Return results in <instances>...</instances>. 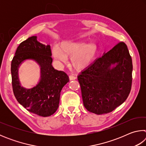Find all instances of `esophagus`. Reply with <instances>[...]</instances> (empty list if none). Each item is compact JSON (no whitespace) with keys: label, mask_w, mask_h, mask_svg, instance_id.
<instances>
[{"label":"esophagus","mask_w":146,"mask_h":146,"mask_svg":"<svg viewBox=\"0 0 146 146\" xmlns=\"http://www.w3.org/2000/svg\"><path fill=\"white\" fill-rule=\"evenodd\" d=\"M76 78V77L75 75H70V80H75Z\"/></svg>","instance_id":"1"}]
</instances>
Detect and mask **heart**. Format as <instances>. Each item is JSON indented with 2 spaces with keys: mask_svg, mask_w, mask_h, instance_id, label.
Segmentation results:
<instances>
[{
  "mask_svg": "<svg viewBox=\"0 0 146 146\" xmlns=\"http://www.w3.org/2000/svg\"><path fill=\"white\" fill-rule=\"evenodd\" d=\"M97 52V46L95 43L86 44L82 40H65L52 49L53 57L61 62H66L67 56H71L73 67L84 68L93 60Z\"/></svg>",
  "mask_w": 146,
  "mask_h": 146,
  "instance_id": "heart-1",
  "label": "heart"
}]
</instances>
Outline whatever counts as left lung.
<instances>
[{
	"instance_id": "1",
	"label": "left lung",
	"mask_w": 146,
	"mask_h": 146,
	"mask_svg": "<svg viewBox=\"0 0 146 146\" xmlns=\"http://www.w3.org/2000/svg\"><path fill=\"white\" fill-rule=\"evenodd\" d=\"M132 71L127 47L120 42L81 71L78 80L86 110L102 115L122 104L131 89Z\"/></svg>"
}]
</instances>
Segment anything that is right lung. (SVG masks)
I'll list each match as a JSON object with an SVG mask.
<instances>
[{"mask_svg": "<svg viewBox=\"0 0 146 146\" xmlns=\"http://www.w3.org/2000/svg\"><path fill=\"white\" fill-rule=\"evenodd\" d=\"M51 56L50 46L40 43L33 36L20 44L11 65L12 88L17 100L28 111L43 117L56 112L62 89L70 81L64 71L54 69ZM27 59L34 60L41 66L40 81L31 89L22 87L18 76L19 64Z\"/></svg>", "mask_w": 146, "mask_h": 146, "instance_id": "right-lung-1", "label": "right lung"}]
</instances>
